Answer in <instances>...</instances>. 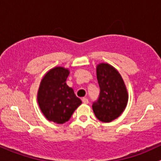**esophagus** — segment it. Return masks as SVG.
<instances>
[{"label":"esophagus","mask_w":161,"mask_h":161,"mask_svg":"<svg viewBox=\"0 0 161 161\" xmlns=\"http://www.w3.org/2000/svg\"><path fill=\"white\" fill-rule=\"evenodd\" d=\"M82 103H85V104H88V103H89V100H88L87 98H86V97L82 98Z\"/></svg>","instance_id":"esophagus-1"}]
</instances>
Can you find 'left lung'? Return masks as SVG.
I'll list each match as a JSON object with an SVG mask.
<instances>
[{"label":"left lung","instance_id":"1","mask_svg":"<svg viewBox=\"0 0 161 161\" xmlns=\"http://www.w3.org/2000/svg\"><path fill=\"white\" fill-rule=\"evenodd\" d=\"M96 75L100 92L92 103V109L99 120L109 123L119 117L126 108L127 91L120 74L109 64L98 65Z\"/></svg>","mask_w":161,"mask_h":161}]
</instances>
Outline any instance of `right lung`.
I'll list each match as a JSON object with an SVG mask.
<instances>
[{"label":"right lung","instance_id":"right-lung-1","mask_svg":"<svg viewBox=\"0 0 161 161\" xmlns=\"http://www.w3.org/2000/svg\"><path fill=\"white\" fill-rule=\"evenodd\" d=\"M69 70L55 67L47 72L41 82L38 93L40 109L49 121L62 124L70 119L72 113L82 103L67 86Z\"/></svg>","mask_w":161,"mask_h":161}]
</instances>
